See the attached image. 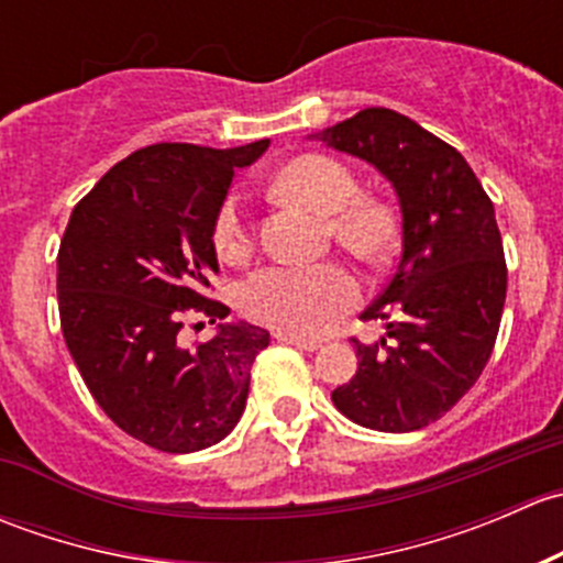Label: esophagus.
<instances>
[{
    "mask_svg": "<svg viewBox=\"0 0 563 563\" xmlns=\"http://www.w3.org/2000/svg\"><path fill=\"white\" fill-rule=\"evenodd\" d=\"M277 340H280V343H288V345H297V349H302V351L321 349V340H313V338H297V334H277Z\"/></svg>",
    "mask_w": 563,
    "mask_h": 563,
    "instance_id": "1",
    "label": "esophagus"
}]
</instances>
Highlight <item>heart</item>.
Listing matches in <instances>:
<instances>
[{
    "mask_svg": "<svg viewBox=\"0 0 563 563\" xmlns=\"http://www.w3.org/2000/svg\"><path fill=\"white\" fill-rule=\"evenodd\" d=\"M283 198L305 203L329 218L334 240L360 258H382L395 236L391 214L382 203L360 196L354 174L323 155H305L288 163L275 179ZM214 250L223 258H240L247 250L245 209L240 196H229L214 220ZM360 288L338 264L266 266L242 286V308L255 321L288 334H318L349 313Z\"/></svg>",
    "mask_w": 563,
    "mask_h": 563,
    "instance_id": "b5f03b06",
    "label": "heart"
}]
</instances>
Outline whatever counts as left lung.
I'll return each mask as SVG.
<instances>
[{
  "mask_svg": "<svg viewBox=\"0 0 563 563\" xmlns=\"http://www.w3.org/2000/svg\"><path fill=\"white\" fill-rule=\"evenodd\" d=\"M310 139L371 163L400 207L395 275L362 313L387 321V338L356 343V376L332 402L362 428L411 433L474 387L496 345L507 264L493 201L455 146L391 108H365Z\"/></svg>",
  "mask_w": 563,
  "mask_h": 563,
  "instance_id": "8db88e82",
  "label": "left lung"
}]
</instances>
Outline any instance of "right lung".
Returning a JSON list of instances; mask_svg holds the SVG:
<instances>
[{
    "mask_svg": "<svg viewBox=\"0 0 563 563\" xmlns=\"http://www.w3.org/2000/svg\"><path fill=\"white\" fill-rule=\"evenodd\" d=\"M269 139L234 150L155 144L133 152L76 203L56 255L65 343L113 424L161 452H198L240 422L250 367L269 332L225 321L203 297L218 275L214 220L234 174ZM187 307L220 320L216 338L187 350Z\"/></svg>",
    "mask_w": 563,
    "mask_h": 563,
    "instance_id": "add662e5",
    "label": "right lung"
}]
</instances>
